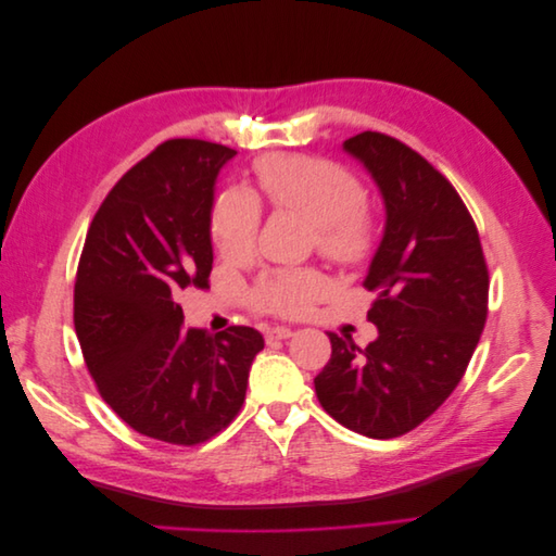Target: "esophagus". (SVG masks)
Instances as JSON below:
<instances>
[{"mask_svg":"<svg viewBox=\"0 0 556 556\" xmlns=\"http://www.w3.org/2000/svg\"><path fill=\"white\" fill-rule=\"evenodd\" d=\"M294 331L290 329V327H271L266 331V341L271 343V341H285V339H290Z\"/></svg>","mask_w":556,"mask_h":556,"instance_id":"obj_1","label":"esophagus"}]
</instances>
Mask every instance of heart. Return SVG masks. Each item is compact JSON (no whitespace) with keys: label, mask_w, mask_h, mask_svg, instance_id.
<instances>
[{"label":"heart","mask_w":556,"mask_h":556,"mask_svg":"<svg viewBox=\"0 0 556 556\" xmlns=\"http://www.w3.org/2000/svg\"><path fill=\"white\" fill-rule=\"evenodd\" d=\"M262 194L280 211H292L313 223L317 250L341 264H357L374 248V220L364 208L359 180L341 164L274 153L255 164ZM260 229L257 199L229 190L215 201L211 231L227 260L243 262L252 255ZM325 290V278L313 268H282L266 274L252 294L255 306L278 315H299Z\"/></svg>","instance_id":"obj_1"}]
</instances>
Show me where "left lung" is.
<instances>
[{
  "instance_id": "obj_1",
  "label": "left lung",
  "mask_w": 556,
  "mask_h": 556,
  "mask_svg": "<svg viewBox=\"0 0 556 556\" xmlns=\"http://www.w3.org/2000/svg\"><path fill=\"white\" fill-rule=\"evenodd\" d=\"M374 178L384 229L364 288L376 292L366 348L329 331L315 378L323 408L368 439L415 429L459 384L486 319L490 276L473 217L457 190L413 148L378 131L343 141Z\"/></svg>"
}]
</instances>
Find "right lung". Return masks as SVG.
I'll return each instance as SVG.
<instances>
[{
  "label": "right lung",
  "instance_id": "add662e5",
  "mask_svg": "<svg viewBox=\"0 0 556 556\" xmlns=\"http://www.w3.org/2000/svg\"><path fill=\"white\" fill-rule=\"evenodd\" d=\"M233 155L199 139L162 143L109 192L78 264L74 325L99 394L164 443L197 445L225 429L264 348L252 327L188 329L176 301L208 285L215 182Z\"/></svg>",
  "mask_w": 556,
  "mask_h": 556
}]
</instances>
